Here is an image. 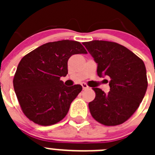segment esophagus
Segmentation results:
<instances>
[{"label":"esophagus","instance_id":"esophagus-1","mask_svg":"<svg viewBox=\"0 0 155 155\" xmlns=\"http://www.w3.org/2000/svg\"><path fill=\"white\" fill-rule=\"evenodd\" d=\"M81 86H82V88L83 89H87V88H88V86L87 85V84H85V83H82L81 84Z\"/></svg>","mask_w":155,"mask_h":155}]
</instances>
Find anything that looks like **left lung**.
I'll list each match as a JSON object with an SVG mask.
<instances>
[{"label":"left lung","mask_w":155,"mask_h":155,"mask_svg":"<svg viewBox=\"0 0 155 155\" xmlns=\"http://www.w3.org/2000/svg\"><path fill=\"white\" fill-rule=\"evenodd\" d=\"M83 45L98 64V76L110 78L108 94L98 87L92 88L95 98L88 104L90 113L105 126L122 124L135 113L147 91L144 63L116 42L93 40Z\"/></svg>","instance_id":"obj_1"}]
</instances>
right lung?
<instances>
[{"label": "right lung", "instance_id": "add662e5", "mask_svg": "<svg viewBox=\"0 0 155 155\" xmlns=\"http://www.w3.org/2000/svg\"><path fill=\"white\" fill-rule=\"evenodd\" d=\"M79 53H87L79 42L66 39L45 43L19 62L14 89L23 113L35 124L53 125L68 114L82 87H67L60 79L68 74L70 57Z\"/></svg>", "mask_w": 155, "mask_h": 155}]
</instances>
